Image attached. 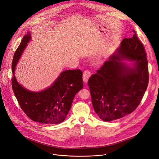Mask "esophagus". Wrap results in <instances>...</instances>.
Returning a JSON list of instances; mask_svg holds the SVG:
<instances>
[{
    "label": "esophagus",
    "mask_w": 159,
    "mask_h": 159,
    "mask_svg": "<svg viewBox=\"0 0 159 159\" xmlns=\"http://www.w3.org/2000/svg\"><path fill=\"white\" fill-rule=\"evenodd\" d=\"M90 75H91V74H90V71L89 70H85L84 71L83 74V80L85 83H87L90 77Z\"/></svg>",
    "instance_id": "1"
}]
</instances>
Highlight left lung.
I'll return each instance as SVG.
<instances>
[{
  "instance_id": "8db88e82",
  "label": "left lung",
  "mask_w": 159,
  "mask_h": 159,
  "mask_svg": "<svg viewBox=\"0 0 159 159\" xmlns=\"http://www.w3.org/2000/svg\"><path fill=\"white\" fill-rule=\"evenodd\" d=\"M133 33L132 38L122 40L116 52L89 79L94 109L102 121H111L130 114L140 104L147 90V54L134 30ZM123 60L132 63L128 65Z\"/></svg>"
}]
</instances>
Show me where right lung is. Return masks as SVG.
Here are the masks:
<instances>
[{
  "label": "right lung",
  "mask_w": 159,
  "mask_h": 159,
  "mask_svg": "<svg viewBox=\"0 0 159 159\" xmlns=\"http://www.w3.org/2000/svg\"><path fill=\"white\" fill-rule=\"evenodd\" d=\"M31 39L28 32L14 55L12 87L14 95L22 110L33 121L44 124L60 123L65 120L75 94L83 88L82 72L79 69L63 71L51 86L40 92H32L25 89L17 82L14 72Z\"/></svg>",
  "instance_id": "obj_1"
}]
</instances>
